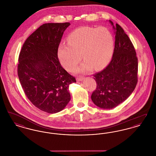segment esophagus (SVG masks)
<instances>
[{
  "instance_id": "1",
  "label": "esophagus",
  "mask_w": 156,
  "mask_h": 156,
  "mask_svg": "<svg viewBox=\"0 0 156 156\" xmlns=\"http://www.w3.org/2000/svg\"><path fill=\"white\" fill-rule=\"evenodd\" d=\"M83 80H84V78L81 77V76H78L76 78V81H83Z\"/></svg>"
}]
</instances>
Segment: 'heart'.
I'll return each mask as SVG.
<instances>
[{
  "mask_svg": "<svg viewBox=\"0 0 156 156\" xmlns=\"http://www.w3.org/2000/svg\"><path fill=\"white\" fill-rule=\"evenodd\" d=\"M113 37L104 27H82L73 30L68 37V44L59 45L58 55L62 66L73 70L81 58L84 61L76 69L77 72L89 73L94 68L99 70L106 67L113 51Z\"/></svg>",
  "mask_w": 156,
  "mask_h": 156,
  "instance_id": "1",
  "label": "heart"
}]
</instances>
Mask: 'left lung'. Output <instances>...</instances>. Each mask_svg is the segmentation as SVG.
Returning a JSON list of instances; mask_svg holds the SVG:
<instances>
[{
	"mask_svg": "<svg viewBox=\"0 0 156 156\" xmlns=\"http://www.w3.org/2000/svg\"><path fill=\"white\" fill-rule=\"evenodd\" d=\"M115 48L109 64L94 75L97 88L91 95L94 104L104 109H113L133 92L137 82L138 60L133 45L118 24L115 26Z\"/></svg>",
	"mask_w": 156,
	"mask_h": 156,
	"instance_id": "obj_1",
	"label": "left lung"
}]
</instances>
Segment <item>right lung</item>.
Instances as JSON below:
<instances>
[{"label":"right lung","mask_w":156,"mask_h":156,"mask_svg":"<svg viewBox=\"0 0 156 156\" xmlns=\"http://www.w3.org/2000/svg\"><path fill=\"white\" fill-rule=\"evenodd\" d=\"M69 23H45L27 38L19 57L17 73L30 102L41 111L55 113L71 99L69 86L76 82L61 66L58 48Z\"/></svg>","instance_id":"add662e5"}]
</instances>
